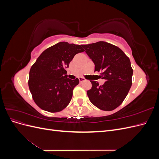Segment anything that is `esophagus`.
I'll return each instance as SVG.
<instances>
[{"instance_id": "esophagus-1", "label": "esophagus", "mask_w": 159, "mask_h": 159, "mask_svg": "<svg viewBox=\"0 0 159 159\" xmlns=\"http://www.w3.org/2000/svg\"><path fill=\"white\" fill-rule=\"evenodd\" d=\"M78 79H79V81H80V83L83 82V81H85L86 80L84 78H83V77H80V78H79Z\"/></svg>"}]
</instances>
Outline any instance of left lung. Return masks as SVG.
<instances>
[{
  "label": "left lung",
  "instance_id": "1",
  "mask_svg": "<svg viewBox=\"0 0 159 159\" xmlns=\"http://www.w3.org/2000/svg\"><path fill=\"white\" fill-rule=\"evenodd\" d=\"M95 64V71H102L105 80L102 85L90 81L92 87L87 91L90 102L103 111H112L122 103L132 85L131 61L117 46L100 41L82 46Z\"/></svg>",
  "mask_w": 159,
  "mask_h": 159
}]
</instances>
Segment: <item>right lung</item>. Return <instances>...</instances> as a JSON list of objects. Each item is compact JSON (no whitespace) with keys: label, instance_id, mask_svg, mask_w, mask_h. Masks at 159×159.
<instances>
[{"label":"right lung","instance_id":"1","mask_svg":"<svg viewBox=\"0 0 159 159\" xmlns=\"http://www.w3.org/2000/svg\"><path fill=\"white\" fill-rule=\"evenodd\" d=\"M85 50L82 45L60 42L43 52L31 67L28 86L38 107L59 112L67 107L79 80L68 78L66 68L75 54Z\"/></svg>","mask_w":159,"mask_h":159}]
</instances>
